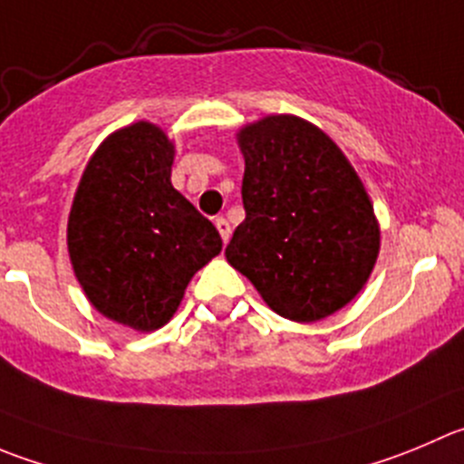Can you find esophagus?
Returning a JSON list of instances; mask_svg holds the SVG:
<instances>
[{"mask_svg": "<svg viewBox=\"0 0 464 464\" xmlns=\"http://www.w3.org/2000/svg\"><path fill=\"white\" fill-rule=\"evenodd\" d=\"M216 229H218V232H220V239H223L225 244H227L229 235H232V227H229L227 218H223V216H218V218H216Z\"/></svg>", "mask_w": 464, "mask_h": 464, "instance_id": "1", "label": "esophagus"}]
</instances>
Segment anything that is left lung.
<instances>
[{
  "instance_id": "8db88e82",
  "label": "left lung",
  "mask_w": 464,
  "mask_h": 464,
  "mask_svg": "<svg viewBox=\"0 0 464 464\" xmlns=\"http://www.w3.org/2000/svg\"><path fill=\"white\" fill-rule=\"evenodd\" d=\"M237 139L246 220L225 257L285 319L334 314L367 285L381 250L364 184L333 139L303 118L266 116Z\"/></svg>"
}]
</instances>
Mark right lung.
Here are the masks:
<instances>
[{
	"label": "right lung",
	"instance_id": "obj_1",
	"mask_svg": "<svg viewBox=\"0 0 464 464\" xmlns=\"http://www.w3.org/2000/svg\"><path fill=\"white\" fill-rule=\"evenodd\" d=\"M175 148L152 122L113 131L82 175L68 253L100 314L150 333L170 321L184 289L220 253L218 229L170 184Z\"/></svg>",
	"mask_w": 464,
	"mask_h": 464
}]
</instances>
